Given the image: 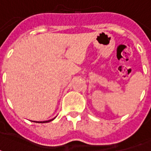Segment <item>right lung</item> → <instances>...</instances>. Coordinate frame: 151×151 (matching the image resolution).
<instances>
[{
  "mask_svg": "<svg viewBox=\"0 0 151 151\" xmlns=\"http://www.w3.org/2000/svg\"><path fill=\"white\" fill-rule=\"evenodd\" d=\"M53 120V119H52ZM52 120H47V121H43V122H40V123H47V122H49V121H52ZM39 123V122H38Z\"/></svg>",
  "mask_w": 151,
  "mask_h": 151,
  "instance_id": "right-lung-1",
  "label": "right lung"
}]
</instances>
